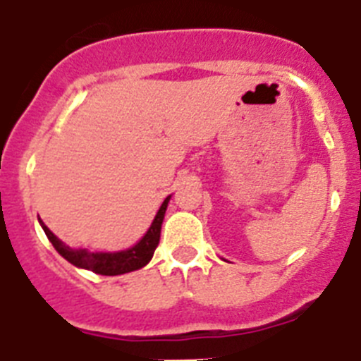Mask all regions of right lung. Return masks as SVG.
<instances>
[{
  "label": "right lung",
  "instance_id": "add662e5",
  "mask_svg": "<svg viewBox=\"0 0 361 361\" xmlns=\"http://www.w3.org/2000/svg\"><path fill=\"white\" fill-rule=\"evenodd\" d=\"M169 199H171V195L164 199L162 207L159 208V212L154 216L153 223H151L149 231L144 234V238H142L136 245L127 249V251L88 252L86 249H71L66 243H62V241L59 240L44 223L40 221V225L42 228H44V232H46L47 240L51 241L53 247L56 249V252H59L62 258H66V260L70 262V264H73L75 267L94 271L97 275H123V273H130V271H136L140 269V267L147 266L149 260L153 258L154 249L159 247L160 228H162L164 214H166Z\"/></svg>",
  "mask_w": 361,
  "mask_h": 361
}]
</instances>
